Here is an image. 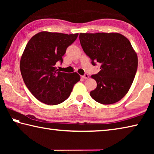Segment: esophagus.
<instances>
[{
  "label": "esophagus",
  "mask_w": 154,
  "mask_h": 154,
  "mask_svg": "<svg viewBox=\"0 0 154 154\" xmlns=\"http://www.w3.org/2000/svg\"><path fill=\"white\" fill-rule=\"evenodd\" d=\"M82 77H83L84 79H88V78H89V75H88V74H85L84 75H83Z\"/></svg>",
  "instance_id": "obj_1"
}]
</instances>
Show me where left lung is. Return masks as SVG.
Returning a JSON list of instances; mask_svg holds the SVG:
<instances>
[{"label": "left lung", "instance_id": "obj_1", "mask_svg": "<svg viewBox=\"0 0 154 154\" xmlns=\"http://www.w3.org/2000/svg\"><path fill=\"white\" fill-rule=\"evenodd\" d=\"M79 41L92 64H101L98 74L91 76L97 83L91 97L103 105L118 102L129 91L137 70V54L131 43L118 32L80 33Z\"/></svg>", "mask_w": 154, "mask_h": 154}]
</instances>
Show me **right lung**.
<instances>
[{
    "mask_svg": "<svg viewBox=\"0 0 154 154\" xmlns=\"http://www.w3.org/2000/svg\"><path fill=\"white\" fill-rule=\"evenodd\" d=\"M79 34L42 31L28 41L20 60V71L26 85L41 102L49 105L60 104L69 97L74 85L80 80L77 72L58 71L66 48Z\"/></svg>",
    "mask_w": 154,
    "mask_h": 154,
    "instance_id": "1",
    "label": "right lung"
}]
</instances>
